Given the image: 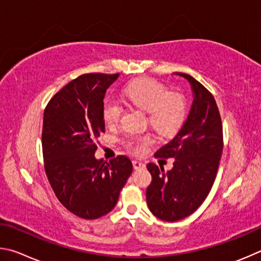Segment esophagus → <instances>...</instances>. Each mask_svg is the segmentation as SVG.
<instances>
[{
    "mask_svg": "<svg viewBox=\"0 0 261 261\" xmlns=\"http://www.w3.org/2000/svg\"><path fill=\"white\" fill-rule=\"evenodd\" d=\"M133 166L135 170H143L145 167V164L142 162H139V161H133Z\"/></svg>",
    "mask_w": 261,
    "mask_h": 261,
    "instance_id": "1",
    "label": "esophagus"
}]
</instances>
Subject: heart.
Returning a JSON list of instances; mask_svg holds the SVG:
<instances>
[{
	"mask_svg": "<svg viewBox=\"0 0 261 261\" xmlns=\"http://www.w3.org/2000/svg\"><path fill=\"white\" fill-rule=\"evenodd\" d=\"M127 99L135 108L149 114V122L162 134H172L181 126L186 114V103L181 96L170 95L165 86L151 79H143L128 85L123 89ZM121 105L113 99H105L103 117L109 125H116L121 117ZM152 143L150 136H133L128 148L136 153L145 151Z\"/></svg>",
	"mask_w": 261,
	"mask_h": 261,
	"instance_id": "b5f03b06",
	"label": "heart"
}]
</instances>
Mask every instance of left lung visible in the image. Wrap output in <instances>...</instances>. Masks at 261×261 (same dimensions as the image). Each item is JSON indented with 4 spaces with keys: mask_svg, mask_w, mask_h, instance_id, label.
<instances>
[{
    "mask_svg": "<svg viewBox=\"0 0 261 261\" xmlns=\"http://www.w3.org/2000/svg\"><path fill=\"white\" fill-rule=\"evenodd\" d=\"M174 74L189 82L193 104L181 129L154 153L174 158L172 170L165 172L153 163L147 165L152 176L147 189L149 210L168 222L190 216L207 197L223 147L221 118L212 94L191 75Z\"/></svg>",
    "mask_w": 261,
    "mask_h": 261,
    "instance_id": "obj_1",
    "label": "left lung"
}]
</instances>
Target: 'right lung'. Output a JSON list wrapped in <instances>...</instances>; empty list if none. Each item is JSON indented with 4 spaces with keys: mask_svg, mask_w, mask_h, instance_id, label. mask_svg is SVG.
Instances as JSON below:
<instances>
[{
    "mask_svg": "<svg viewBox=\"0 0 261 261\" xmlns=\"http://www.w3.org/2000/svg\"><path fill=\"white\" fill-rule=\"evenodd\" d=\"M118 74L80 75L50 99L43 116L44 170L55 195L87 220L111 212L133 171L126 156L105 163L95 157L105 130L103 99Z\"/></svg>",
    "mask_w": 261,
    "mask_h": 261,
    "instance_id": "obj_1",
    "label": "right lung"
}]
</instances>
